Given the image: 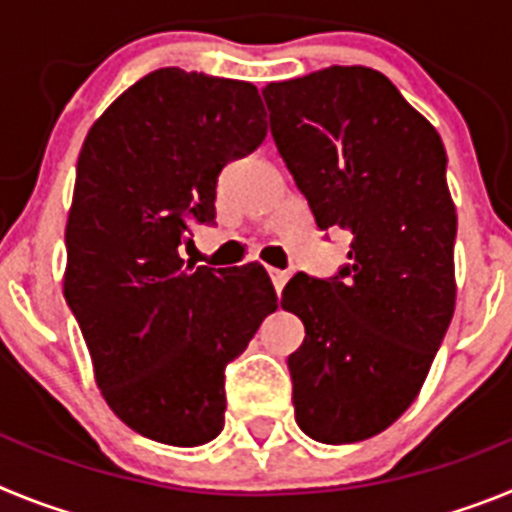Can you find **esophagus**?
<instances>
[{
	"instance_id": "34e87169",
	"label": "esophagus",
	"mask_w": 512,
	"mask_h": 512,
	"mask_svg": "<svg viewBox=\"0 0 512 512\" xmlns=\"http://www.w3.org/2000/svg\"><path fill=\"white\" fill-rule=\"evenodd\" d=\"M269 277H271V284H274V289H277V292H282V287L287 284L289 274L282 269H269Z\"/></svg>"
}]
</instances>
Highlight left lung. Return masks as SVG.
Listing matches in <instances>:
<instances>
[{
    "instance_id": "8db88e82",
    "label": "left lung",
    "mask_w": 512,
    "mask_h": 512,
    "mask_svg": "<svg viewBox=\"0 0 512 512\" xmlns=\"http://www.w3.org/2000/svg\"><path fill=\"white\" fill-rule=\"evenodd\" d=\"M271 135L320 230H346L336 277L295 274L305 325L287 366L297 425L320 443L382 433L418 397L456 302V210L441 135L384 74L330 66L266 84Z\"/></svg>"
}]
</instances>
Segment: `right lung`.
Masks as SVG:
<instances>
[{"label": "right lung", "instance_id": "right-lung-1", "mask_svg": "<svg viewBox=\"0 0 512 512\" xmlns=\"http://www.w3.org/2000/svg\"><path fill=\"white\" fill-rule=\"evenodd\" d=\"M264 115L248 81L171 66L122 92L81 146L63 297L112 413L158 443L223 431L225 366L277 310L261 264L179 256L194 223H215L217 176L261 146Z\"/></svg>", "mask_w": 512, "mask_h": 512}]
</instances>
